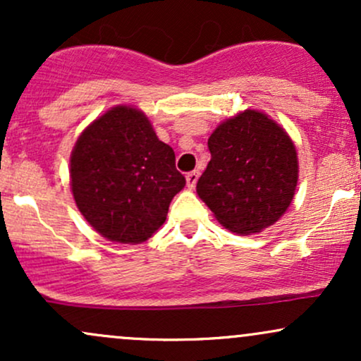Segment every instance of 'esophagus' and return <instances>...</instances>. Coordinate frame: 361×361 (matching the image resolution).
Instances as JSON below:
<instances>
[{"instance_id": "34e87169", "label": "esophagus", "mask_w": 361, "mask_h": 361, "mask_svg": "<svg viewBox=\"0 0 361 361\" xmlns=\"http://www.w3.org/2000/svg\"><path fill=\"white\" fill-rule=\"evenodd\" d=\"M198 176H200V173H198V169H193V171H190L188 175H186V186H188L190 190L195 188V185H197Z\"/></svg>"}]
</instances>
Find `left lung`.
<instances>
[{"label":"left lung","mask_w":361,"mask_h":361,"mask_svg":"<svg viewBox=\"0 0 361 361\" xmlns=\"http://www.w3.org/2000/svg\"><path fill=\"white\" fill-rule=\"evenodd\" d=\"M210 157L197 193L215 219L235 234L270 227L287 212L299 180L292 139L258 110L227 118L209 137Z\"/></svg>","instance_id":"left-lung-1"}]
</instances>
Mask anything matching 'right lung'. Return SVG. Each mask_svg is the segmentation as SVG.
<instances>
[{"instance_id": "obj_1", "label": "right lung", "mask_w": 361, "mask_h": 361, "mask_svg": "<svg viewBox=\"0 0 361 361\" xmlns=\"http://www.w3.org/2000/svg\"><path fill=\"white\" fill-rule=\"evenodd\" d=\"M71 190L86 222L109 241H147L185 186L175 152L142 111L118 105L90 123L71 152Z\"/></svg>"}]
</instances>
